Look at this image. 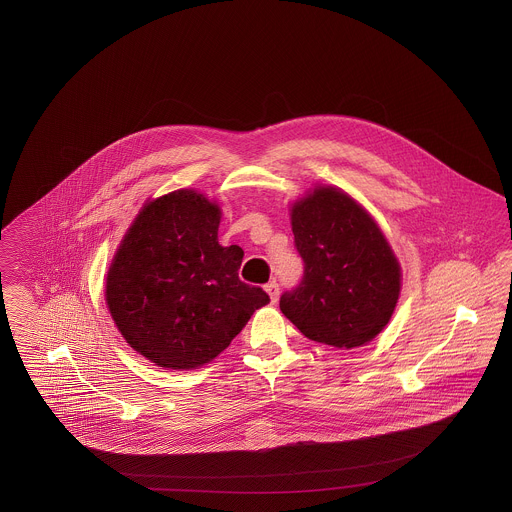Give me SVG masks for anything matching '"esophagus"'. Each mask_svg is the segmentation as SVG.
<instances>
[{
  "label": "esophagus",
  "instance_id": "1",
  "mask_svg": "<svg viewBox=\"0 0 512 512\" xmlns=\"http://www.w3.org/2000/svg\"><path fill=\"white\" fill-rule=\"evenodd\" d=\"M265 290H267L268 295H270V301L276 303V301H278V295H280L278 284H276V282H268L267 286H265Z\"/></svg>",
  "mask_w": 512,
  "mask_h": 512
}]
</instances>
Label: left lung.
<instances>
[{
  "instance_id": "8db88e82",
  "label": "left lung",
  "mask_w": 512,
  "mask_h": 512,
  "mask_svg": "<svg viewBox=\"0 0 512 512\" xmlns=\"http://www.w3.org/2000/svg\"><path fill=\"white\" fill-rule=\"evenodd\" d=\"M303 278L282 293L280 309L303 336L359 347L388 324L401 270L376 222L336 188H317L292 209Z\"/></svg>"
}]
</instances>
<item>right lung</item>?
Returning a JSON list of instances; mask_svg holds the SVG:
<instances>
[{"instance_id":"obj_1","label":"right lung","mask_w":512,"mask_h":512,"mask_svg":"<svg viewBox=\"0 0 512 512\" xmlns=\"http://www.w3.org/2000/svg\"><path fill=\"white\" fill-rule=\"evenodd\" d=\"M220 211L192 190L140 211L107 272L105 299L124 340L165 368L215 359L268 293L240 280V245L219 244Z\"/></svg>"}]
</instances>
